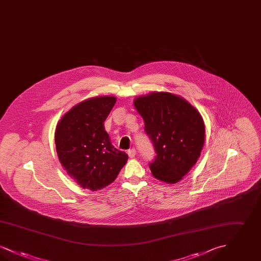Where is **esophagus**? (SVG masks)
<instances>
[{
    "instance_id": "1",
    "label": "esophagus",
    "mask_w": 261,
    "mask_h": 261,
    "mask_svg": "<svg viewBox=\"0 0 261 261\" xmlns=\"http://www.w3.org/2000/svg\"><path fill=\"white\" fill-rule=\"evenodd\" d=\"M128 155H129V158H131V159L135 158V155H136V149H129V150H128Z\"/></svg>"
}]
</instances>
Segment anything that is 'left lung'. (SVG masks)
<instances>
[{
    "instance_id": "1",
    "label": "left lung",
    "mask_w": 261,
    "mask_h": 261,
    "mask_svg": "<svg viewBox=\"0 0 261 261\" xmlns=\"http://www.w3.org/2000/svg\"><path fill=\"white\" fill-rule=\"evenodd\" d=\"M134 106L156 153L149 162L151 173L162 182H179L200 155L205 135L202 117L186 99L167 92L138 97Z\"/></svg>"
}]
</instances>
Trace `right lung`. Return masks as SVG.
I'll return each instance as SVG.
<instances>
[{
  "label": "right lung",
  "mask_w": 261,
  "mask_h": 261,
  "mask_svg": "<svg viewBox=\"0 0 261 261\" xmlns=\"http://www.w3.org/2000/svg\"><path fill=\"white\" fill-rule=\"evenodd\" d=\"M115 97L105 96L79 102L57 125L55 142L59 160L83 189L100 190L112 183L128 160L113 147L105 130Z\"/></svg>",
  "instance_id": "obj_1"
}]
</instances>
